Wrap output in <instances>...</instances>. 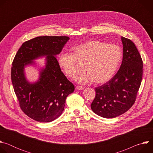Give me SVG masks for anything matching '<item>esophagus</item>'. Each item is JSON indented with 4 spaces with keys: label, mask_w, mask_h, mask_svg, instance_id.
Segmentation results:
<instances>
[{
    "label": "esophagus",
    "mask_w": 153,
    "mask_h": 153,
    "mask_svg": "<svg viewBox=\"0 0 153 153\" xmlns=\"http://www.w3.org/2000/svg\"><path fill=\"white\" fill-rule=\"evenodd\" d=\"M76 89L77 90H83L84 89V87L82 86H77L76 87Z\"/></svg>",
    "instance_id": "34e87169"
}]
</instances>
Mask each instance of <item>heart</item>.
Returning a JSON list of instances; mask_svg holds the SVG:
<instances>
[{
  "label": "heart",
  "mask_w": 153,
  "mask_h": 153,
  "mask_svg": "<svg viewBox=\"0 0 153 153\" xmlns=\"http://www.w3.org/2000/svg\"><path fill=\"white\" fill-rule=\"evenodd\" d=\"M122 57L121 48L114 44L95 39L85 41L76 45L73 53L62 52L58 57L59 67L68 78L74 79L78 71L77 63H84V73L77 77L82 84L95 82L103 84L110 80Z\"/></svg>",
  "instance_id": "1"
}]
</instances>
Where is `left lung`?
<instances>
[{
    "instance_id": "left-lung-1",
    "label": "left lung",
    "mask_w": 153,
    "mask_h": 153,
    "mask_svg": "<svg viewBox=\"0 0 153 153\" xmlns=\"http://www.w3.org/2000/svg\"><path fill=\"white\" fill-rule=\"evenodd\" d=\"M123 59L115 76L95 88L96 96L91 104L93 111L105 118L119 116L134 103L143 74V61L134 43L122 37Z\"/></svg>"
}]
</instances>
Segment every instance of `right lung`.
<instances>
[{"mask_svg": "<svg viewBox=\"0 0 153 153\" xmlns=\"http://www.w3.org/2000/svg\"><path fill=\"white\" fill-rule=\"evenodd\" d=\"M69 39L67 36L35 37L22 45L13 61L11 80L20 108L34 120L50 122L59 117L66 98L74 91L56 57ZM42 56L47 57L46 68L41 70L38 82L31 84L25 77V66Z\"/></svg>", "mask_w": 153, "mask_h": 153, "instance_id": "1", "label": "right lung"}]
</instances>
